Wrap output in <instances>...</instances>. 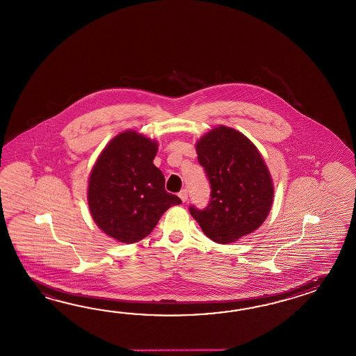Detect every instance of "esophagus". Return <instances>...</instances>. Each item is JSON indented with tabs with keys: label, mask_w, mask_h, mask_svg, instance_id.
<instances>
[{
	"label": "esophagus",
	"mask_w": 356,
	"mask_h": 356,
	"mask_svg": "<svg viewBox=\"0 0 356 356\" xmlns=\"http://www.w3.org/2000/svg\"><path fill=\"white\" fill-rule=\"evenodd\" d=\"M179 197H181V200H182L183 202H186L187 201V199H188V191L187 190H182L181 192H179V195H178Z\"/></svg>",
	"instance_id": "esophagus-1"
}]
</instances>
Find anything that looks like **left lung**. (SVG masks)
<instances>
[{"label": "left lung", "instance_id": "left-lung-1", "mask_svg": "<svg viewBox=\"0 0 356 356\" xmlns=\"http://www.w3.org/2000/svg\"><path fill=\"white\" fill-rule=\"evenodd\" d=\"M196 151L211 190L207 207H190L202 232L224 245L257 229L273 204V184L257 147L220 125L197 142Z\"/></svg>", "mask_w": 356, "mask_h": 356}]
</instances>
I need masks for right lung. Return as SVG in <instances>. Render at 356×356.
Wrapping results in <instances>:
<instances>
[{
	"label": "right lung",
	"instance_id": "1",
	"mask_svg": "<svg viewBox=\"0 0 356 356\" xmlns=\"http://www.w3.org/2000/svg\"><path fill=\"white\" fill-rule=\"evenodd\" d=\"M156 142L136 132L120 133L101 152L92 169L88 205L102 231L119 242L149 236L169 207L182 204L165 191V178L154 165Z\"/></svg>",
	"mask_w": 356,
	"mask_h": 356
}]
</instances>
